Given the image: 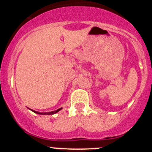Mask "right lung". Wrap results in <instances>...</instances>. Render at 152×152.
<instances>
[{
  "instance_id": "1",
  "label": "right lung",
  "mask_w": 152,
  "mask_h": 152,
  "mask_svg": "<svg viewBox=\"0 0 152 152\" xmlns=\"http://www.w3.org/2000/svg\"><path fill=\"white\" fill-rule=\"evenodd\" d=\"M62 110V108L58 109V110H55V111L49 112V113H39V112H36V111H33V112H34V113H37V114H39V115H53V114H55V113H56L57 112H59V110Z\"/></svg>"
}]
</instances>
